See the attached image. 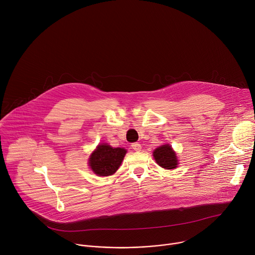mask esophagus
<instances>
[{"label": "esophagus", "mask_w": 255, "mask_h": 255, "mask_svg": "<svg viewBox=\"0 0 255 255\" xmlns=\"http://www.w3.org/2000/svg\"><path fill=\"white\" fill-rule=\"evenodd\" d=\"M131 147H132V149H133V150H135V151H140V150H141V145H140L138 142L132 143Z\"/></svg>", "instance_id": "1"}]
</instances>
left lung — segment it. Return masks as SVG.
I'll return each instance as SVG.
<instances>
[{
  "mask_svg": "<svg viewBox=\"0 0 255 255\" xmlns=\"http://www.w3.org/2000/svg\"><path fill=\"white\" fill-rule=\"evenodd\" d=\"M153 157L155 161L165 169H173L177 165L176 154L168 144L156 148L153 151Z\"/></svg>",
  "mask_w": 255,
  "mask_h": 255,
  "instance_id": "8db88e82",
  "label": "left lung"
}]
</instances>
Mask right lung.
Wrapping results in <instances>:
<instances>
[{"mask_svg": "<svg viewBox=\"0 0 255 255\" xmlns=\"http://www.w3.org/2000/svg\"><path fill=\"white\" fill-rule=\"evenodd\" d=\"M126 150L124 148H113L108 144H101L92 153L89 164L92 170L100 176L111 175L119 168Z\"/></svg>", "mask_w": 255, "mask_h": 255, "instance_id": "add662e5", "label": "right lung"}]
</instances>
